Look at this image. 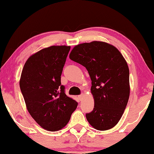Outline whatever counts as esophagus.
Here are the masks:
<instances>
[{"mask_svg":"<svg viewBox=\"0 0 154 154\" xmlns=\"http://www.w3.org/2000/svg\"><path fill=\"white\" fill-rule=\"evenodd\" d=\"M83 96H83V94H81V95H79V100H82L83 98Z\"/></svg>","mask_w":154,"mask_h":154,"instance_id":"esophagus-1","label":"esophagus"}]
</instances>
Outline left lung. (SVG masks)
I'll use <instances>...</instances> for the list:
<instances>
[{
    "mask_svg": "<svg viewBox=\"0 0 154 154\" xmlns=\"http://www.w3.org/2000/svg\"><path fill=\"white\" fill-rule=\"evenodd\" d=\"M69 58L86 67L91 80L94 108L86 114L87 121L99 131L114 127L129 98V69L126 60L116 47L100 41L75 45Z\"/></svg>",
    "mask_w": 154,
    "mask_h": 154,
    "instance_id": "obj_1",
    "label": "left lung"
}]
</instances>
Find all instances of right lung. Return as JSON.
Here are the masks:
<instances>
[{"label":"right lung","mask_w":154,"mask_h":154,"mask_svg":"<svg viewBox=\"0 0 154 154\" xmlns=\"http://www.w3.org/2000/svg\"><path fill=\"white\" fill-rule=\"evenodd\" d=\"M71 47L53 45L25 63L20 88L32 118L44 129L58 131L68 123L78 103L65 93L60 75Z\"/></svg>","instance_id":"1"}]
</instances>
